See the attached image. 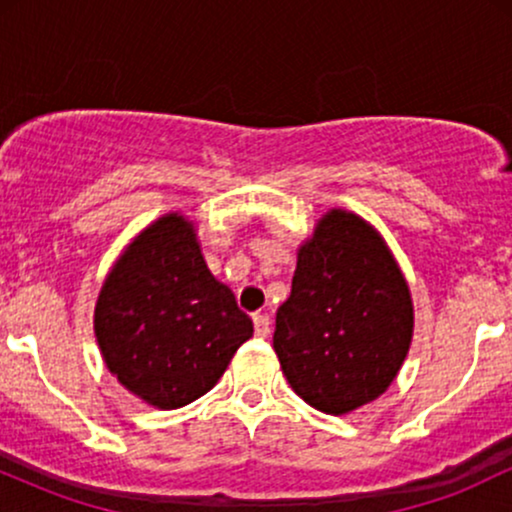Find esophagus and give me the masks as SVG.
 <instances>
[{"mask_svg":"<svg viewBox=\"0 0 512 512\" xmlns=\"http://www.w3.org/2000/svg\"><path fill=\"white\" fill-rule=\"evenodd\" d=\"M252 322H255V334H257V337H267L269 327H272V322H269V315L255 313V315H252Z\"/></svg>","mask_w":512,"mask_h":512,"instance_id":"34e87169","label":"esophagus"}]
</instances>
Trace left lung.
Here are the masks:
<instances>
[{"instance_id":"1","label":"left lung","mask_w":512,"mask_h":512,"mask_svg":"<svg viewBox=\"0 0 512 512\" xmlns=\"http://www.w3.org/2000/svg\"><path fill=\"white\" fill-rule=\"evenodd\" d=\"M411 332V293L385 240L361 216L327 211L276 310L274 351L293 392L334 416L373 402L402 368Z\"/></svg>"}]
</instances>
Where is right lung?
Listing matches in <instances>:
<instances>
[{
  "mask_svg": "<svg viewBox=\"0 0 512 512\" xmlns=\"http://www.w3.org/2000/svg\"><path fill=\"white\" fill-rule=\"evenodd\" d=\"M110 373L158 409H178L219 383L252 320L214 279L195 226L166 214L144 228L105 276L93 315Z\"/></svg>",
  "mask_w": 512,
  "mask_h": 512,
  "instance_id": "add662e5",
  "label": "right lung"
}]
</instances>
